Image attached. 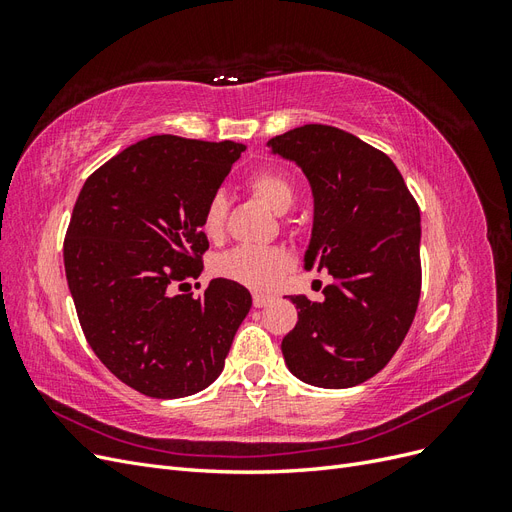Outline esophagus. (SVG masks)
I'll return each instance as SVG.
<instances>
[{
    "label": "esophagus",
    "instance_id": "esophagus-1",
    "mask_svg": "<svg viewBox=\"0 0 512 512\" xmlns=\"http://www.w3.org/2000/svg\"><path fill=\"white\" fill-rule=\"evenodd\" d=\"M252 301H254V307H265V305L273 303L275 297H273V294H265V292H254Z\"/></svg>",
    "mask_w": 512,
    "mask_h": 512
}]
</instances>
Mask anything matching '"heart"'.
Listing matches in <instances>:
<instances>
[{
	"label": "heart",
	"instance_id": "heart-1",
	"mask_svg": "<svg viewBox=\"0 0 512 512\" xmlns=\"http://www.w3.org/2000/svg\"><path fill=\"white\" fill-rule=\"evenodd\" d=\"M250 190L275 213H286L294 205L292 181L280 173V170H258L247 179ZM226 211L228 203L224 194H213L200 215V230L211 241H218L226 228ZM294 258L284 247H252L239 245L220 254L213 260V273L224 280L243 284L254 290H265L280 284L282 277L292 269Z\"/></svg>",
	"mask_w": 512,
	"mask_h": 512
}]
</instances>
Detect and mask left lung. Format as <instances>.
<instances>
[{
  "mask_svg": "<svg viewBox=\"0 0 512 512\" xmlns=\"http://www.w3.org/2000/svg\"><path fill=\"white\" fill-rule=\"evenodd\" d=\"M314 194L305 269H327L324 301L290 297L299 320L282 354L299 380L356 386L393 359L421 297V211L386 153L350 132L307 123L267 143Z\"/></svg>",
  "mask_w": 512,
  "mask_h": 512,
  "instance_id": "obj_1",
  "label": "left lung"
}]
</instances>
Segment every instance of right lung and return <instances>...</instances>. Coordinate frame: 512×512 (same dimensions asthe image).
<instances>
[{
  "instance_id": "obj_1",
  "label": "right lung",
  "mask_w": 512,
  "mask_h": 512,
  "mask_svg": "<svg viewBox=\"0 0 512 512\" xmlns=\"http://www.w3.org/2000/svg\"><path fill=\"white\" fill-rule=\"evenodd\" d=\"M243 151L149 136L102 164L76 198L64 265L81 329L108 371L147 397L207 389L252 307L247 288L224 277L200 297L173 292L203 271L200 215Z\"/></svg>"
}]
</instances>
